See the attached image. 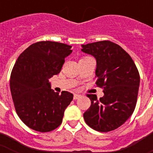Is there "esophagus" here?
<instances>
[{
  "label": "esophagus",
  "instance_id": "obj_1",
  "mask_svg": "<svg viewBox=\"0 0 153 153\" xmlns=\"http://www.w3.org/2000/svg\"><path fill=\"white\" fill-rule=\"evenodd\" d=\"M80 97H81V95H80V94H74V100H77V99L80 98Z\"/></svg>",
  "mask_w": 153,
  "mask_h": 153
}]
</instances>
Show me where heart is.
<instances>
[{"label":"heart","mask_w":153,"mask_h":153,"mask_svg":"<svg viewBox=\"0 0 153 153\" xmlns=\"http://www.w3.org/2000/svg\"><path fill=\"white\" fill-rule=\"evenodd\" d=\"M84 58H85V57H84Z\"/></svg>","instance_id":"1"}]
</instances>
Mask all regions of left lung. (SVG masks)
Listing matches in <instances>:
<instances>
[{
	"mask_svg": "<svg viewBox=\"0 0 153 153\" xmlns=\"http://www.w3.org/2000/svg\"><path fill=\"white\" fill-rule=\"evenodd\" d=\"M82 51L97 61L96 85L104 96L87 94L91 101L83 114L91 128L107 133L126 122L133 114L137 100L140 74L135 63L121 47L109 40L82 45Z\"/></svg>",
	"mask_w": 153,
	"mask_h": 153,
	"instance_id": "1",
	"label": "left lung"
}]
</instances>
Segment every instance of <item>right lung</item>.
Instances as JSON below:
<instances>
[{
    "label": "right lung",
    "instance_id": "right-lung-1",
    "mask_svg": "<svg viewBox=\"0 0 153 153\" xmlns=\"http://www.w3.org/2000/svg\"><path fill=\"white\" fill-rule=\"evenodd\" d=\"M71 46L53 41L30 45L18 57L10 76V91L16 112L33 130L46 133L61 125L73 94L51 88L49 79L61 71Z\"/></svg>",
    "mask_w": 153,
    "mask_h": 153
}]
</instances>
